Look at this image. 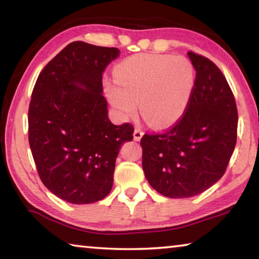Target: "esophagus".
<instances>
[{
    "label": "esophagus",
    "instance_id": "1",
    "mask_svg": "<svg viewBox=\"0 0 259 259\" xmlns=\"http://www.w3.org/2000/svg\"><path fill=\"white\" fill-rule=\"evenodd\" d=\"M143 135H144V133L140 129H138V128H136L135 129V131H134V139L136 140V142H138V140H140V138L143 137Z\"/></svg>",
    "mask_w": 259,
    "mask_h": 259
}]
</instances>
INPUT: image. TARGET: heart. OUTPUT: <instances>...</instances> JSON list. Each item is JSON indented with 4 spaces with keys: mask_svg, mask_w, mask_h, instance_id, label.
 Returning a JSON list of instances; mask_svg holds the SVG:
<instances>
[{
    "mask_svg": "<svg viewBox=\"0 0 259 259\" xmlns=\"http://www.w3.org/2000/svg\"><path fill=\"white\" fill-rule=\"evenodd\" d=\"M115 82H105V93L122 117L140 113L154 126L177 122L195 88V68L183 56L139 54L114 68Z\"/></svg>",
    "mask_w": 259,
    "mask_h": 259,
    "instance_id": "heart-1",
    "label": "heart"
}]
</instances>
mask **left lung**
Wrapping results in <instances>:
<instances>
[{
    "mask_svg": "<svg viewBox=\"0 0 259 259\" xmlns=\"http://www.w3.org/2000/svg\"><path fill=\"white\" fill-rule=\"evenodd\" d=\"M188 57L196 76L185 113L163 133L140 139L146 179L171 199L198 195L219 181L238 136V108L224 74L207 57Z\"/></svg>",
    "mask_w": 259,
    "mask_h": 259,
    "instance_id": "obj_1",
    "label": "left lung"
}]
</instances>
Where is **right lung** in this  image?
Instances as JSON below:
<instances>
[{"label": "right lung", "instance_id": "1", "mask_svg": "<svg viewBox=\"0 0 259 259\" xmlns=\"http://www.w3.org/2000/svg\"><path fill=\"white\" fill-rule=\"evenodd\" d=\"M116 48L76 41L48 63L28 109V142L48 190L75 204L94 203L113 186L121 145L134 138L130 123L114 125L103 96V72Z\"/></svg>", "mask_w": 259, "mask_h": 259}]
</instances>
